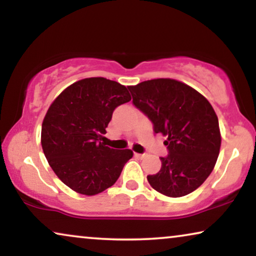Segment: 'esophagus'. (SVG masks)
Masks as SVG:
<instances>
[{
	"mask_svg": "<svg viewBox=\"0 0 256 256\" xmlns=\"http://www.w3.org/2000/svg\"><path fill=\"white\" fill-rule=\"evenodd\" d=\"M134 155H135L136 157H138V158H143V157H146V154H138V152H135Z\"/></svg>",
	"mask_w": 256,
	"mask_h": 256,
	"instance_id": "obj_1",
	"label": "esophagus"
}]
</instances>
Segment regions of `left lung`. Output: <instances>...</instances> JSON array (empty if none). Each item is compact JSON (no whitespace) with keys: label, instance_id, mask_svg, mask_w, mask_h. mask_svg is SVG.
<instances>
[{"label":"left lung","instance_id":"1","mask_svg":"<svg viewBox=\"0 0 256 256\" xmlns=\"http://www.w3.org/2000/svg\"><path fill=\"white\" fill-rule=\"evenodd\" d=\"M132 104L166 136L169 155L162 168L146 177L152 188L168 197H183L198 188L212 172L222 146L219 121L204 96L186 84L160 78L128 86Z\"/></svg>","mask_w":256,"mask_h":256}]
</instances>
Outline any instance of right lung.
Wrapping results in <instances>:
<instances>
[{"label": "right lung", "instance_id": "add662e5", "mask_svg": "<svg viewBox=\"0 0 256 256\" xmlns=\"http://www.w3.org/2000/svg\"><path fill=\"white\" fill-rule=\"evenodd\" d=\"M130 100L127 87L98 76L73 82L48 107L42 148L57 177L73 191L98 194L120 177L132 152L100 141L115 108Z\"/></svg>", "mask_w": 256, "mask_h": 256}]
</instances>
